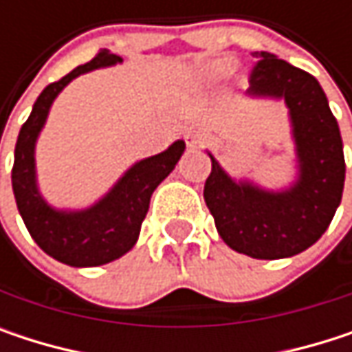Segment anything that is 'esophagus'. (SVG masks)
<instances>
[{
    "label": "esophagus",
    "mask_w": 352,
    "mask_h": 352,
    "mask_svg": "<svg viewBox=\"0 0 352 352\" xmlns=\"http://www.w3.org/2000/svg\"><path fill=\"white\" fill-rule=\"evenodd\" d=\"M201 142H204V136H201V132H199V130L189 128V130L185 132V144H187V148H189V151L199 148V146H201Z\"/></svg>",
    "instance_id": "1"
}]
</instances>
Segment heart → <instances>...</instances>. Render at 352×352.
Masks as SVG:
<instances>
[{
	"label": "heart",
	"mask_w": 352,
	"mask_h": 352,
	"mask_svg": "<svg viewBox=\"0 0 352 352\" xmlns=\"http://www.w3.org/2000/svg\"><path fill=\"white\" fill-rule=\"evenodd\" d=\"M216 69H218L220 73H224V71H228V65H226V63H220V65H216Z\"/></svg>",
	"instance_id": "1"
}]
</instances>
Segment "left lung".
<instances>
[{
	"label": "left lung",
	"instance_id": "left-lung-1",
	"mask_svg": "<svg viewBox=\"0 0 352 352\" xmlns=\"http://www.w3.org/2000/svg\"><path fill=\"white\" fill-rule=\"evenodd\" d=\"M248 96L279 98L289 107L300 177L287 191H265L232 181L212 159L204 199L218 234L252 258H285L312 246L330 226L342 199L344 153L338 122L316 79L277 58L254 52Z\"/></svg>",
	"mask_w": 352,
	"mask_h": 352
}]
</instances>
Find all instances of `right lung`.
<instances>
[{
    "label": "right lung",
    "mask_w": 352,
    "mask_h": 352,
    "mask_svg": "<svg viewBox=\"0 0 352 352\" xmlns=\"http://www.w3.org/2000/svg\"><path fill=\"white\" fill-rule=\"evenodd\" d=\"M116 63H122L118 54L100 50L89 63L79 65L63 79L46 85L16 142L12 187L18 212L36 245L52 258L71 267L106 265L136 245L153 191L175 169L185 151V142L177 140L165 153L136 163L104 199L83 212H58L40 197L36 187L34 144L54 98L75 77Z\"/></svg>",
    "instance_id": "obj_1"
}]
</instances>
